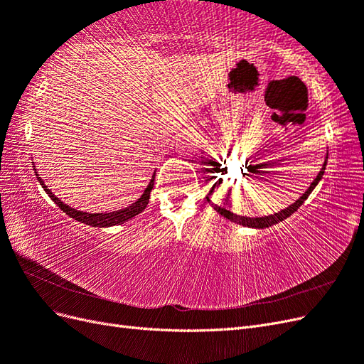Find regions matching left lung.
Returning a JSON list of instances; mask_svg holds the SVG:
<instances>
[{
    "instance_id": "1",
    "label": "left lung",
    "mask_w": 364,
    "mask_h": 364,
    "mask_svg": "<svg viewBox=\"0 0 364 364\" xmlns=\"http://www.w3.org/2000/svg\"><path fill=\"white\" fill-rule=\"evenodd\" d=\"M326 159H328V158H326ZM326 159H325V162H323V165H322L321 171H318V174L316 176V179L311 182L310 186H308V190L299 197V199H297L294 203H291L290 206L282 209V211L274 213V214H272V215H266V217H245V215H238V214H234V213L228 211V209H225V208H222V206H218V205L213 203L211 200H209L208 196H206V200H208L209 205H211V206L215 209V211H217L220 215L226 217L228 220H230V222H234V223H237V225L246 226V228H255V229H264V228L273 226V225H277V223L282 222V220H285L287 217H290L294 211H297V208H299V206L306 200V197L311 194V191L316 188V185L318 183V181L322 179V176H323V173H325L326 162H328Z\"/></svg>"
}]
</instances>
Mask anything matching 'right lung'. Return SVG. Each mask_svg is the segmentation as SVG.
I'll use <instances>...</instances> for the list:
<instances>
[{
    "label": "right lung",
    "instance_id": "right-lung-1",
    "mask_svg": "<svg viewBox=\"0 0 364 364\" xmlns=\"http://www.w3.org/2000/svg\"><path fill=\"white\" fill-rule=\"evenodd\" d=\"M33 167H35V164H33ZM33 170H35L36 178H38L39 183L42 185L43 191H46V193L50 196V199H51L54 203H56L65 214L70 215V217L74 218V220H77V222L85 223V225L92 226V228H109V226L123 225L124 222H127V220L134 218L135 215H138L139 213L144 211L147 203H149V199H150V193H151V190H153V185H155V176H156V173H153L151 179H150V182H149V185H147V188L144 190V193H142V196L139 197V199H138L135 203H132V205L127 206V208L118 209V211H114V213H98V214L94 213V214H91V213L77 211V209L71 208L70 205L63 203L60 199H58V197L51 193V190L48 188V186H47L46 183H43V181L39 178V174H38L36 168H33Z\"/></svg>",
    "mask_w": 364,
    "mask_h": 364
}]
</instances>
